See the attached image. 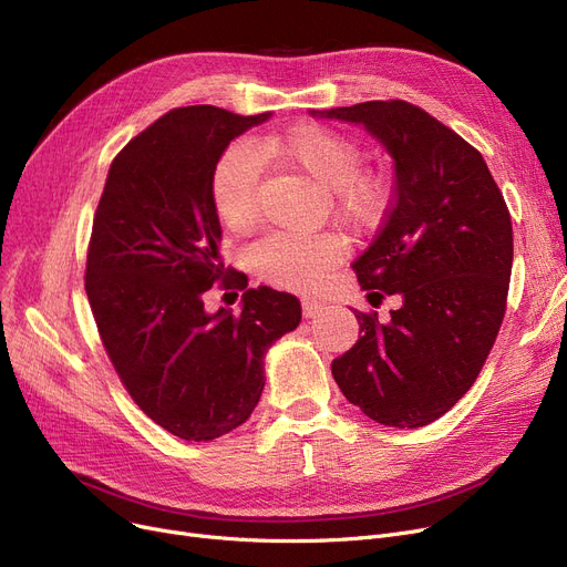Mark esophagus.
I'll return each instance as SVG.
<instances>
[{
    "label": "esophagus",
    "mask_w": 567,
    "mask_h": 567,
    "mask_svg": "<svg viewBox=\"0 0 567 567\" xmlns=\"http://www.w3.org/2000/svg\"><path fill=\"white\" fill-rule=\"evenodd\" d=\"M319 312H323V303L312 301V299H303V317H317Z\"/></svg>",
    "instance_id": "esophagus-1"
}]
</instances>
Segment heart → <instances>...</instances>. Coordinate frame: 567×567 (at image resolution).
I'll list each match as a JSON object with an SVG mask.
<instances>
[{"mask_svg": "<svg viewBox=\"0 0 567 567\" xmlns=\"http://www.w3.org/2000/svg\"><path fill=\"white\" fill-rule=\"evenodd\" d=\"M234 144L218 158L212 174V206L229 231H246L257 218V184L261 158L299 169L331 190L336 214L353 225L377 223L391 202V178L383 169L363 167V148L351 135L321 124L291 126ZM342 244L331 234H271L248 250L252 271L276 287L315 289L340 261Z\"/></svg>", "mask_w": 567, "mask_h": 567, "instance_id": "heart-1", "label": "heart"}]
</instances>
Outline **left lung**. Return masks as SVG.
Instances as JSON below:
<instances>
[{
    "label": "left lung",
    "instance_id": "obj_1",
    "mask_svg": "<svg viewBox=\"0 0 567 567\" xmlns=\"http://www.w3.org/2000/svg\"><path fill=\"white\" fill-rule=\"evenodd\" d=\"M359 124L393 158L395 195L351 266L368 301L400 296L381 323L353 310L355 344L333 361L344 398L389 427L434 423L478 379L508 299L513 223L478 148L406 101L310 110Z\"/></svg>",
    "mask_w": 567,
    "mask_h": 567
}]
</instances>
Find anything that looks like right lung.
Here are the masks:
<instances>
[{"instance_id": "1", "label": "right lung", "mask_w": 567, "mask_h": 567, "mask_svg": "<svg viewBox=\"0 0 567 567\" xmlns=\"http://www.w3.org/2000/svg\"><path fill=\"white\" fill-rule=\"evenodd\" d=\"M268 116L169 110L116 154L96 208L84 289L103 347L135 404L186 441L250 419L268 347L301 321L299 299L271 287L247 289L241 316L203 310L216 281L248 287L218 252L212 174L229 142Z\"/></svg>"}]
</instances>
